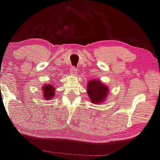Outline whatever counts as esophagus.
Segmentation results:
<instances>
[{
	"label": "esophagus",
	"instance_id": "esophagus-1",
	"mask_svg": "<svg viewBox=\"0 0 160 160\" xmlns=\"http://www.w3.org/2000/svg\"><path fill=\"white\" fill-rule=\"evenodd\" d=\"M70 72L72 75H76L78 74V69L75 68V66H71L70 68Z\"/></svg>",
	"mask_w": 160,
	"mask_h": 160
}]
</instances>
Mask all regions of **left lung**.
Instances as JSON below:
<instances>
[{
	"instance_id": "left-lung-1",
	"label": "left lung",
	"mask_w": 160,
	"mask_h": 160,
	"mask_svg": "<svg viewBox=\"0 0 160 160\" xmlns=\"http://www.w3.org/2000/svg\"><path fill=\"white\" fill-rule=\"evenodd\" d=\"M108 91V87L103 85L99 80H93L88 82L87 92L93 103L105 102Z\"/></svg>"
}]
</instances>
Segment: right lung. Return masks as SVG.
<instances>
[{
    "label": "right lung",
    "mask_w": 160,
    "mask_h": 160,
    "mask_svg": "<svg viewBox=\"0 0 160 160\" xmlns=\"http://www.w3.org/2000/svg\"><path fill=\"white\" fill-rule=\"evenodd\" d=\"M54 87H53L52 85H48H48L47 84H45V85L42 87L43 97H44L45 99L50 100L54 97Z\"/></svg>",
    "instance_id": "add662e5"
}]
</instances>
